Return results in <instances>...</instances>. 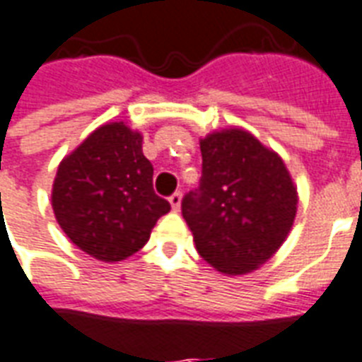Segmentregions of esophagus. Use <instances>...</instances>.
Segmentation results:
<instances>
[{
	"mask_svg": "<svg viewBox=\"0 0 362 362\" xmlns=\"http://www.w3.org/2000/svg\"><path fill=\"white\" fill-rule=\"evenodd\" d=\"M181 199H183V194H181L179 191L171 194L170 204H171V208H173V210H179V208H181Z\"/></svg>",
	"mask_w": 362,
	"mask_h": 362,
	"instance_id": "34e87169",
	"label": "esophagus"
}]
</instances>
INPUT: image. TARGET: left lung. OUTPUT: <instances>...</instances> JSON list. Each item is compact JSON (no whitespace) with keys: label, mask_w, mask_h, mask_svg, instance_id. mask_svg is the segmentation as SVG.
<instances>
[{"label":"left lung","mask_w":362,"mask_h":362,"mask_svg":"<svg viewBox=\"0 0 362 362\" xmlns=\"http://www.w3.org/2000/svg\"><path fill=\"white\" fill-rule=\"evenodd\" d=\"M202 177L181 212L199 255L221 274L257 270L286 241L297 214V189L274 150L243 129L200 141Z\"/></svg>","instance_id":"8db88e82"}]
</instances>
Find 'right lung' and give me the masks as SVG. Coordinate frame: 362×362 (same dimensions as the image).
Masks as SVG:
<instances>
[{
  "mask_svg": "<svg viewBox=\"0 0 362 362\" xmlns=\"http://www.w3.org/2000/svg\"><path fill=\"white\" fill-rule=\"evenodd\" d=\"M142 134L123 123L98 127L57 168L52 206L65 235L102 262L141 250L170 202L152 187Z\"/></svg>",
  "mask_w": 362,
  "mask_h": 362,
  "instance_id": "obj_1",
  "label": "right lung"
}]
</instances>
